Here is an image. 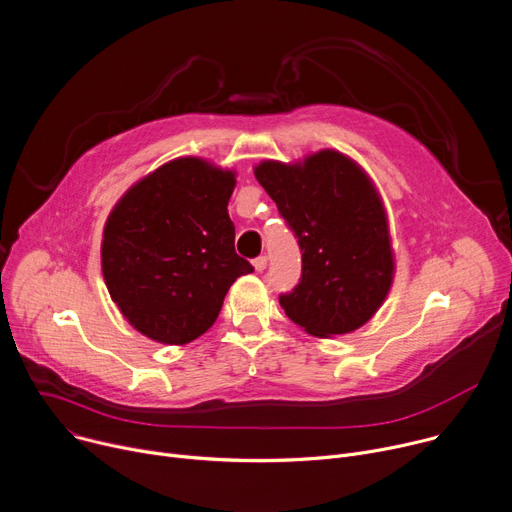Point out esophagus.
<instances>
[{"instance_id": "esophagus-1", "label": "esophagus", "mask_w": 512, "mask_h": 512, "mask_svg": "<svg viewBox=\"0 0 512 512\" xmlns=\"http://www.w3.org/2000/svg\"><path fill=\"white\" fill-rule=\"evenodd\" d=\"M254 268H256V272H262L264 268H266V264H268V258L266 256H258V258H254Z\"/></svg>"}]
</instances>
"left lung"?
Returning <instances> with one entry per match:
<instances>
[{
    "instance_id": "obj_1",
    "label": "left lung",
    "mask_w": 512,
    "mask_h": 512,
    "mask_svg": "<svg viewBox=\"0 0 512 512\" xmlns=\"http://www.w3.org/2000/svg\"><path fill=\"white\" fill-rule=\"evenodd\" d=\"M254 175L303 254L299 285L278 297L287 317L317 337L362 327L394 272L384 205L368 175L335 150L303 164L264 160Z\"/></svg>"
}]
</instances>
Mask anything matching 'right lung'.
<instances>
[{"label": "right lung", "mask_w": 512, "mask_h": 512, "mask_svg": "<svg viewBox=\"0 0 512 512\" xmlns=\"http://www.w3.org/2000/svg\"><path fill=\"white\" fill-rule=\"evenodd\" d=\"M232 170L177 158L136 183L107 217L101 268L132 327L183 346L217 319L234 280L254 270L234 248Z\"/></svg>", "instance_id": "obj_1"}]
</instances>
